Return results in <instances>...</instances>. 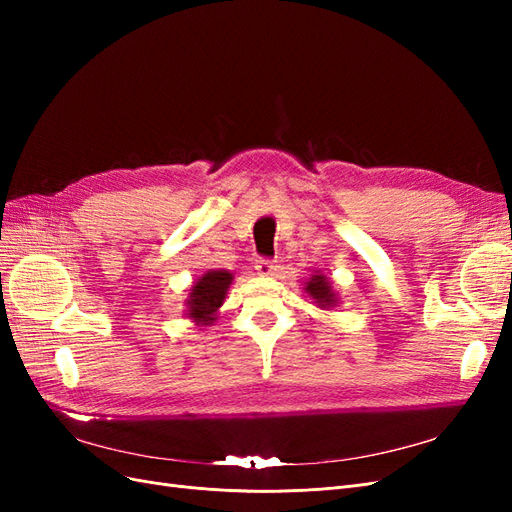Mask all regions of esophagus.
I'll return each mask as SVG.
<instances>
[{
	"mask_svg": "<svg viewBox=\"0 0 512 512\" xmlns=\"http://www.w3.org/2000/svg\"><path fill=\"white\" fill-rule=\"evenodd\" d=\"M256 271H258V275H262V277H269V275H275L277 267H275L273 260L260 258V260H256Z\"/></svg>",
	"mask_w": 512,
	"mask_h": 512,
	"instance_id": "1",
	"label": "esophagus"
}]
</instances>
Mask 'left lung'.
<instances>
[{"instance_id":"8db88e82","label":"left lung","mask_w":512,"mask_h":512,"mask_svg":"<svg viewBox=\"0 0 512 512\" xmlns=\"http://www.w3.org/2000/svg\"><path fill=\"white\" fill-rule=\"evenodd\" d=\"M303 290L309 294V297L314 299V303L320 309H331L339 301L337 292L333 290V282L329 280L327 275H322V273H314L312 277H309V280L305 282Z\"/></svg>"}]
</instances>
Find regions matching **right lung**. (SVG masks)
Wrapping results in <instances>:
<instances>
[{
  "instance_id": "obj_1",
  "label": "right lung",
  "mask_w": 512,
  "mask_h": 512,
  "mask_svg": "<svg viewBox=\"0 0 512 512\" xmlns=\"http://www.w3.org/2000/svg\"><path fill=\"white\" fill-rule=\"evenodd\" d=\"M230 271L226 269H209L203 277L192 284L188 299H185V316L198 327H209L215 320H218V309L222 307L226 292L232 284Z\"/></svg>"
}]
</instances>
